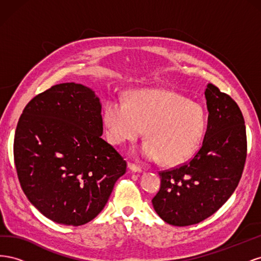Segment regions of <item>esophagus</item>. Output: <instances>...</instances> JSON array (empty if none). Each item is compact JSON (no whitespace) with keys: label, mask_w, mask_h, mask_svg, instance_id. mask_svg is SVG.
<instances>
[{"label":"esophagus","mask_w":261,"mask_h":261,"mask_svg":"<svg viewBox=\"0 0 261 261\" xmlns=\"http://www.w3.org/2000/svg\"><path fill=\"white\" fill-rule=\"evenodd\" d=\"M128 169L130 171H133V172H141V171H143V170H141V168L139 167V165L133 163V162L128 163Z\"/></svg>","instance_id":"esophagus-1"}]
</instances>
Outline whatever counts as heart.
Segmentation results:
<instances>
[{"label": "heart", "mask_w": 261, "mask_h": 261, "mask_svg": "<svg viewBox=\"0 0 261 261\" xmlns=\"http://www.w3.org/2000/svg\"><path fill=\"white\" fill-rule=\"evenodd\" d=\"M108 140L122 145L136 140L145 128L148 139L140 154L164 165L187 161L199 148L207 127V115L197 102L161 89L133 91L126 100H110L103 111Z\"/></svg>", "instance_id": "obj_1"}]
</instances>
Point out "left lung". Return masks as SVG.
Wrapping results in <instances>:
<instances>
[{
  "mask_svg": "<svg viewBox=\"0 0 261 261\" xmlns=\"http://www.w3.org/2000/svg\"><path fill=\"white\" fill-rule=\"evenodd\" d=\"M204 97L209 116L200 149L188 162L159 172L161 185L152 204L171 225L197 224L222 207L246 161V127L238 103L210 83Z\"/></svg>",
  "mask_w": 261,
  "mask_h": 261,
  "instance_id": "left-lung-1",
  "label": "left lung"
}]
</instances>
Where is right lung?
Instances as JSON below:
<instances>
[{
	"instance_id": "1",
	"label": "right lung",
	"mask_w": 261,
	"mask_h": 261,
	"mask_svg": "<svg viewBox=\"0 0 261 261\" xmlns=\"http://www.w3.org/2000/svg\"><path fill=\"white\" fill-rule=\"evenodd\" d=\"M102 133L100 100L81 84L52 86L23 109L14 138L18 180L53 222L88 223L125 174L127 163Z\"/></svg>"
}]
</instances>
